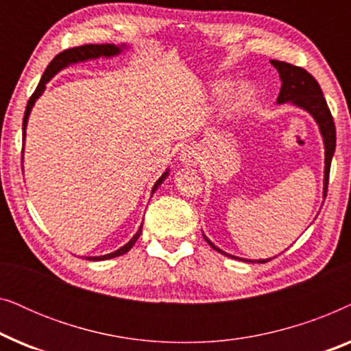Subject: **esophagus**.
<instances>
[{"label":"esophagus","instance_id":"obj_1","mask_svg":"<svg viewBox=\"0 0 351 351\" xmlns=\"http://www.w3.org/2000/svg\"><path fill=\"white\" fill-rule=\"evenodd\" d=\"M201 156L198 148L193 145H186L185 148H182L180 152V161L186 166H196L199 162Z\"/></svg>","mask_w":351,"mask_h":351}]
</instances>
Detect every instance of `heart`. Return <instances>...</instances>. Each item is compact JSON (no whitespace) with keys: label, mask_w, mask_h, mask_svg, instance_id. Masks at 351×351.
<instances>
[{"label":"heart","mask_w":351,"mask_h":351,"mask_svg":"<svg viewBox=\"0 0 351 351\" xmlns=\"http://www.w3.org/2000/svg\"><path fill=\"white\" fill-rule=\"evenodd\" d=\"M228 88H230V83L222 81V83H219L217 90L219 93H223V90H227ZM252 97H254L252 88L244 86V88H241L237 94H234V97L232 99V104H230V108H232V112H239V110H243L249 102H251Z\"/></svg>","instance_id":"heart-1"}]
</instances>
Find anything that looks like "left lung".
I'll use <instances>...</instances> for the list:
<instances>
[{"label":"left lung","instance_id":"1","mask_svg":"<svg viewBox=\"0 0 351 351\" xmlns=\"http://www.w3.org/2000/svg\"><path fill=\"white\" fill-rule=\"evenodd\" d=\"M271 65L275 66L280 73L281 78V90L280 95H278V104H294L297 107L304 108L308 112L311 117L315 118L316 124L319 126L321 136H323L324 141V198L326 193H328V182H329V171H330V161H332L334 152H335V124L332 119V114H330V110L326 104V99L323 95V90H321L318 81H316L313 76H311L308 71L300 69V66H295L292 64H287V62L281 60H270ZM206 241L215 251L223 254V256L238 258V261H243V258L230 256V254L220 251L217 246H214L213 243L209 241L208 238L204 237ZM271 258H262V261H257L258 263H265ZM246 262H254V261H246Z\"/></svg>","mask_w":351,"mask_h":351}]
</instances>
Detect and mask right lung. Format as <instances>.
<instances>
[{"label": "right lung", "instance_id": "obj_1", "mask_svg": "<svg viewBox=\"0 0 351 351\" xmlns=\"http://www.w3.org/2000/svg\"><path fill=\"white\" fill-rule=\"evenodd\" d=\"M124 47H126L124 45H121V46H114V45H84V46H78V47H71V49H65V51H62L60 54H57L54 59L51 60V64L47 65V69L45 70V73H43L41 80H40V84L36 86L35 93L32 94L30 100H28L27 108H25V114H23V123H22V126H23V137H25V128H27L28 117H30V112H32L33 105H35L36 99L40 97L43 93H45L46 83L52 78V76L57 75L60 70H64L65 66H69L71 64H78V62H84V60H89V59H99V57H113V56L121 54V51L124 49ZM167 174H169V169H167L165 174H162L160 179L156 180L155 185H153L152 195L155 193L158 186H160L162 182H165ZM141 234H142V225H141V228L137 230V233L131 238V241L124 244L123 247H119L118 251H114L112 254H107V256L88 257V258H89V261H107V258H113V257L123 256V254H126L129 249L134 246V243L137 241Z\"/></svg>", "mask_w": 351, "mask_h": 351}]
</instances>
